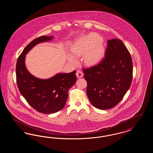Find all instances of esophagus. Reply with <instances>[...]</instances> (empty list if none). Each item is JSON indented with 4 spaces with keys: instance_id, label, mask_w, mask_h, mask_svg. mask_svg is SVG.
Listing matches in <instances>:
<instances>
[{
    "instance_id": "34e87169",
    "label": "esophagus",
    "mask_w": 153,
    "mask_h": 153,
    "mask_svg": "<svg viewBox=\"0 0 153 153\" xmlns=\"http://www.w3.org/2000/svg\"><path fill=\"white\" fill-rule=\"evenodd\" d=\"M76 76L77 78H81L83 76V73L82 72V71H81L80 70H77L76 72Z\"/></svg>"
}]
</instances>
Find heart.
I'll return each instance as SVG.
<instances>
[{
    "label": "heart",
    "mask_w": 153,
    "mask_h": 153,
    "mask_svg": "<svg viewBox=\"0 0 153 153\" xmlns=\"http://www.w3.org/2000/svg\"><path fill=\"white\" fill-rule=\"evenodd\" d=\"M103 51V44L101 37L95 33H91L78 39L72 48L73 55L80 57L85 54L84 62L88 65H93L97 64L102 57ZM69 61L74 64L77 61L72 56L69 57Z\"/></svg>",
    "instance_id": "1"
}]
</instances>
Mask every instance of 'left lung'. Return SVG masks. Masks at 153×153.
Instances as JSON below:
<instances>
[{
    "label": "left lung",
    "instance_id": "left-lung-1",
    "mask_svg": "<svg viewBox=\"0 0 153 153\" xmlns=\"http://www.w3.org/2000/svg\"><path fill=\"white\" fill-rule=\"evenodd\" d=\"M107 44L102 62L83 69L88 97L95 107L102 110L112 108L122 100L132 79L131 55L122 41L114 38Z\"/></svg>",
    "mask_w": 153,
    "mask_h": 153
}]
</instances>
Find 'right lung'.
<instances>
[{"instance_id":"add662e5","label":"right lung","mask_w":153,"mask_h":153,"mask_svg":"<svg viewBox=\"0 0 153 153\" xmlns=\"http://www.w3.org/2000/svg\"><path fill=\"white\" fill-rule=\"evenodd\" d=\"M53 36H41L31 41L17 59L16 76L21 95L30 105L43 114H53L62 109L68 96V91L76 82V71L58 73L47 79L32 75L25 65L26 55L37 44L52 40Z\"/></svg>"}]
</instances>
